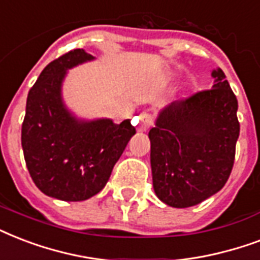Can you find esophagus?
<instances>
[{
    "label": "esophagus",
    "mask_w": 260,
    "mask_h": 260,
    "mask_svg": "<svg viewBox=\"0 0 260 260\" xmlns=\"http://www.w3.org/2000/svg\"><path fill=\"white\" fill-rule=\"evenodd\" d=\"M154 122V118H153L152 114H149V112H142L140 115V123L137 126V128L140 130V132H146L150 126Z\"/></svg>",
    "instance_id": "1"
}]
</instances>
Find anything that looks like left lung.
<instances>
[{
  "label": "left lung",
  "mask_w": 260,
  "mask_h": 260,
  "mask_svg": "<svg viewBox=\"0 0 260 260\" xmlns=\"http://www.w3.org/2000/svg\"><path fill=\"white\" fill-rule=\"evenodd\" d=\"M214 85L162 108L150 128L153 188L172 207L198 205L232 172L240 133L237 99L221 69Z\"/></svg>",
  "instance_id": "8db88e82"
}]
</instances>
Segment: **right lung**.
Wrapping results in <instances>:
<instances>
[{
    "label": "right lung",
    "mask_w": 260,
    "mask_h": 260,
    "mask_svg": "<svg viewBox=\"0 0 260 260\" xmlns=\"http://www.w3.org/2000/svg\"><path fill=\"white\" fill-rule=\"evenodd\" d=\"M93 57L76 48L50 62L27 98L21 146L28 172L42 192L61 201H85L104 188L136 127L130 119L85 122L62 102L66 70Z\"/></svg>",
    "instance_id": "1"
}]
</instances>
